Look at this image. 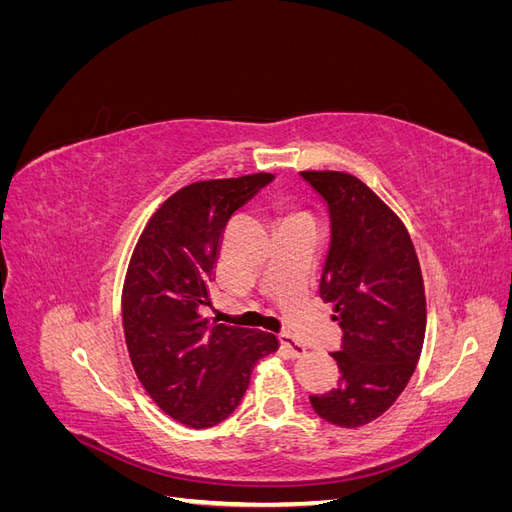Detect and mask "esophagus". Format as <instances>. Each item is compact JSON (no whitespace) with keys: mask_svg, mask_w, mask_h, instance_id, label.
Wrapping results in <instances>:
<instances>
[{"mask_svg":"<svg viewBox=\"0 0 512 512\" xmlns=\"http://www.w3.org/2000/svg\"><path fill=\"white\" fill-rule=\"evenodd\" d=\"M280 344L292 354V356H303L305 352H307V348L301 344V342H297V339H294L290 333H280Z\"/></svg>","mask_w":512,"mask_h":512,"instance_id":"esophagus-1","label":"esophagus"}]
</instances>
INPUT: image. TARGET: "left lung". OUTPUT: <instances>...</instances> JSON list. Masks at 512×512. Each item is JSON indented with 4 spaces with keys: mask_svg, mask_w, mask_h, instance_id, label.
<instances>
[{
    "mask_svg": "<svg viewBox=\"0 0 512 512\" xmlns=\"http://www.w3.org/2000/svg\"><path fill=\"white\" fill-rule=\"evenodd\" d=\"M301 177L329 207L320 297L344 333L331 354L337 386L309 401L324 421L352 429L389 410L414 374L427 324L423 273L404 222L361 179L339 170Z\"/></svg>",
    "mask_w": 512,
    "mask_h": 512,
    "instance_id": "1",
    "label": "left lung"
}]
</instances>
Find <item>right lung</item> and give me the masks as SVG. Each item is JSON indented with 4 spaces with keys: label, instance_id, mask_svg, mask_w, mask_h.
<instances>
[{
    "label": "right lung",
    "instance_id": "1",
    "mask_svg": "<svg viewBox=\"0 0 512 512\" xmlns=\"http://www.w3.org/2000/svg\"><path fill=\"white\" fill-rule=\"evenodd\" d=\"M271 181L256 173L185 185L151 215L130 258L121 316L132 367L149 397L194 429L235 412L256 361L280 348L273 333L198 314L230 215Z\"/></svg>",
    "mask_w": 512,
    "mask_h": 512
}]
</instances>
